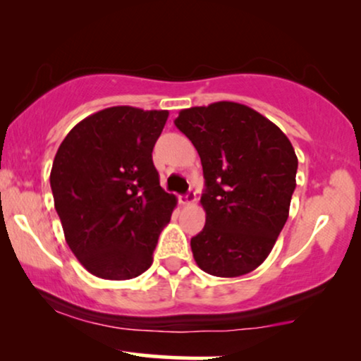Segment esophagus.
<instances>
[{
	"mask_svg": "<svg viewBox=\"0 0 361 361\" xmlns=\"http://www.w3.org/2000/svg\"><path fill=\"white\" fill-rule=\"evenodd\" d=\"M179 202H180L182 205H190V204H194V202H195V192H194V190H189L185 195H180V197H179Z\"/></svg>",
	"mask_w": 361,
	"mask_h": 361,
	"instance_id": "esophagus-1",
	"label": "esophagus"
}]
</instances>
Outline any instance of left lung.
Wrapping results in <instances>:
<instances>
[{"label":"left lung","instance_id":"8db88e82","mask_svg":"<svg viewBox=\"0 0 361 361\" xmlns=\"http://www.w3.org/2000/svg\"><path fill=\"white\" fill-rule=\"evenodd\" d=\"M174 125L192 141L204 169L205 226L190 240L199 268L236 278L258 268L289 216L298 156L288 136L235 102L182 110Z\"/></svg>","mask_w":361,"mask_h":361}]
</instances>
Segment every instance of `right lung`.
<instances>
[{"label": "right lung", "instance_id": "add662e5", "mask_svg": "<svg viewBox=\"0 0 361 361\" xmlns=\"http://www.w3.org/2000/svg\"><path fill=\"white\" fill-rule=\"evenodd\" d=\"M167 116L105 108L73 126L54 157L51 189L66 241L97 278L133 279L152 264L177 204L152 164Z\"/></svg>", "mask_w": 361, "mask_h": 361}]
</instances>
